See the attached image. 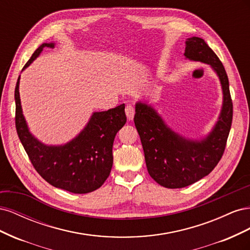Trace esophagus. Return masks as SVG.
Wrapping results in <instances>:
<instances>
[{"instance_id": "34e87169", "label": "esophagus", "mask_w": 250, "mask_h": 250, "mask_svg": "<svg viewBox=\"0 0 250 250\" xmlns=\"http://www.w3.org/2000/svg\"><path fill=\"white\" fill-rule=\"evenodd\" d=\"M125 112H126V116H127V119L131 121L134 117V107L131 106V105H127L126 108H125Z\"/></svg>"}]
</instances>
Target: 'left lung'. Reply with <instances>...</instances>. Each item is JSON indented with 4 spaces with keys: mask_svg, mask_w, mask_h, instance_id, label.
Returning a JSON list of instances; mask_svg holds the SVG:
<instances>
[{
    "mask_svg": "<svg viewBox=\"0 0 250 250\" xmlns=\"http://www.w3.org/2000/svg\"><path fill=\"white\" fill-rule=\"evenodd\" d=\"M184 55L191 62L210 65L220 81L223 100L216 124L200 139H190L174 131L147 101L135 103L134 125L148 172L158 185L168 188L190 186L214 170L223 155L232 121L229 83L220 59L197 36L187 39Z\"/></svg>",
    "mask_w": 250,
    "mask_h": 250,
    "instance_id": "obj_1",
    "label": "left lung"
}]
</instances>
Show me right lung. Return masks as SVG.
I'll return each instance as SVG.
<instances>
[{
  "instance_id": "obj_1",
  "label": "right lung",
  "mask_w": 250,
  "mask_h": 250,
  "mask_svg": "<svg viewBox=\"0 0 250 250\" xmlns=\"http://www.w3.org/2000/svg\"><path fill=\"white\" fill-rule=\"evenodd\" d=\"M55 42H43L24 66L31 64L43 48ZM19 76L16 100V127L21 145L40 175L53 187L74 194H86L99 188L109 176L112 167V145L117 132L126 123L125 104L106 111H95L84 128L62 145H47L29 130L22 115Z\"/></svg>"
}]
</instances>
